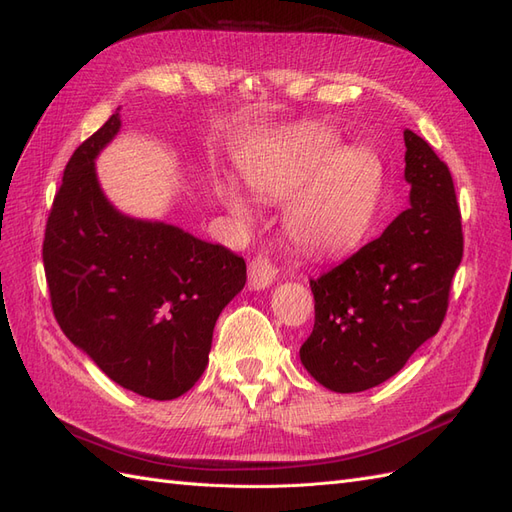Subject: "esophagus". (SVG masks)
I'll use <instances>...</instances> for the list:
<instances>
[{"label": "esophagus", "instance_id": "esophagus-1", "mask_svg": "<svg viewBox=\"0 0 512 512\" xmlns=\"http://www.w3.org/2000/svg\"><path fill=\"white\" fill-rule=\"evenodd\" d=\"M276 274H279V270H276V266L268 257H255L251 261V266H248V287L255 291L266 289L274 283Z\"/></svg>", "mask_w": 512, "mask_h": 512}]
</instances>
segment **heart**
<instances>
[{"mask_svg": "<svg viewBox=\"0 0 512 512\" xmlns=\"http://www.w3.org/2000/svg\"><path fill=\"white\" fill-rule=\"evenodd\" d=\"M244 180L259 199L289 201L285 227L304 251L339 255L371 229L384 193V165L364 145L341 148L330 133H302L248 165ZM218 197L236 216H248L236 186L221 184Z\"/></svg>", "mask_w": 512, "mask_h": 512, "instance_id": "b5f03b06", "label": "heart"}]
</instances>
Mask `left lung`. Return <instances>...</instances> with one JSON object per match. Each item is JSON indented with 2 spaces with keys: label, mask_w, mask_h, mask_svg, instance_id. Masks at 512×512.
I'll use <instances>...</instances> for the list:
<instances>
[{
  "label": "left lung",
  "mask_w": 512,
  "mask_h": 512,
  "mask_svg": "<svg viewBox=\"0 0 512 512\" xmlns=\"http://www.w3.org/2000/svg\"><path fill=\"white\" fill-rule=\"evenodd\" d=\"M403 139L410 208L382 236L311 281L315 326L300 360L334 392L379 386L435 337L463 257L461 212L448 167L412 130Z\"/></svg>",
  "instance_id": "left-lung-1"
}]
</instances>
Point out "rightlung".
<instances>
[{
	"label": "right lung",
	"mask_w": 512,
	"mask_h": 512,
	"mask_svg": "<svg viewBox=\"0 0 512 512\" xmlns=\"http://www.w3.org/2000/svg\"><path fill=\"white\" fill-rule=\"evenodd\" d=\"M120 113L68 160L42 261L57 324L115 384L171 401L208 367L218 315L246 283L244 259L163 221L122 214L96 175Z\"/></svg>",
	"instance_id": "obj_1"
}]
</instances>
